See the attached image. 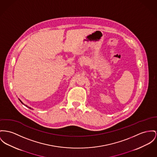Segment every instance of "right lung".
<instances>
[{
    "label": "right lung",
    "instance_id": "right-lung-1",
    "mask_svg": "<svg viewBox=\"0 0 157 157\" xmlns=\"http://www.w3.org/2000/svg\"><path fill=\"white\" fill-rule=\"evenodd\" d=\"M19 99V100H20V102H21V103H22V104L24 105H25V106H27V105H26L24 104V103H23V102H22V101H21V100H20V99ZM29 108H30V109H31V108H30V107H29Z\"/></svg>",
    "mask_w": 157,
    "mask_h": 157
}]
</instances>
